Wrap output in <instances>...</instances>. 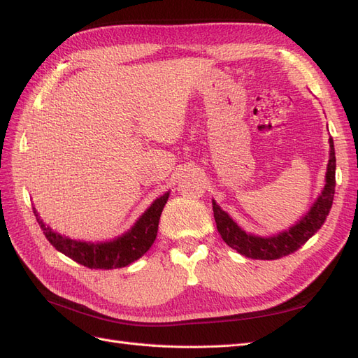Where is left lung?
Here are the masks:
<instances>
[{
	"mask_svg": "<svg viewBox=\"0 0 358 358\" xmlns=\"http://www.w3.org/2000/svg\"><path fill=\"white\" fill-rule=\"evenodd\" d=\"M334 189L336 151L334 141L329 137V160L327 164L325 186H323L319 196L315 198L310 210L296 224H293L292 227L267 236L250 234V231L241 227L226 210L221 209V206L215 199H212L213 218L224 243L236 250L239 255L262 261L279 259V257L294 253L311 236L317 234V230L323 226V222H325L329 215L332 199H334Z\"/></svg>",
	"mask_w": 358,
	"mask_h": 358,
	"instance_id": "left-lung-1",
	"label": "left lung"
}]
</instances>
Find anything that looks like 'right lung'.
Returning a JSON list of instances; mask_svg holds the SVG:
<instances>
[{"label": "right lung", "mask_w": 358, "mask_h": 358, "mask_svg": "<svg viewBox=\"0 0 358 358\" xmlns=\"http://www.w3.org/2000/svg\"><path fill=\"white\" fill-rule=\"evenodd\" d=\"M169 192L163 194L141 213V217L122 235L108 241H84L65 236L52 229L39 217L33 207V213L39 222L41 230L57 252L69 256L80 265L96 270L122 268L140 259L157 238L159 222L164 204L168 203Z\"/></svg>", "instance_id": "right-lung-1"}]
</instances>
